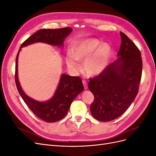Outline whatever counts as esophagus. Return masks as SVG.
Returning a JSON list of instances; mask_svg holds the SVG:
<instances>
[{"label": "esophagus", "mask_w": 156, "mask_h": 156, "mask_svg": "<svg viewBox=\"0 0 156 156\" xmlns=\"http://www.w3.org/2000/svg\"><path fill=\"white\" fill-rule=\"evenodd\" d=\"M83 85H84V89L87 90V89L88 88V85H87V82H86L85 81H84V80H83Z\"/></svg>", "instance_id": "34e87169"}]
</instances>
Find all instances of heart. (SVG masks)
<instances>
[{"label":"heart","mask_w":156,"mask_h":156,"mask_svg":"<svg viewBox=\"0 0 156 156\" xmlns=\"http://www.w3.org/2000/svg\"><path fill=\"white\" fill-rule=\"evenodd\" d=\"M111 47L107 43L96 38H88L75 41L70 49V55L66 58L69 69L77 72L79 69L77 61L84 60L83 69L85 73L94 76L101 73L107 66L111 55Z\"/></svg>","instance_id":"1"}]
</instances>
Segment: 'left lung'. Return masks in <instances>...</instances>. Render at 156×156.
Listing matches in <instances>:
<instances>
[{
    "label": "left lung",
    "mask_w": 156,
    "mask_h": 156,
    "mask_svg": "<svg viewBox=\"0 0 156 156\" xmlns=\"http://www.w3.org/2000/svg\"><path fill=\"white\" fill-rule=\"evenodd\" d=\"M120 34L118 58L88 84L94 96L91 114L99 121L108 122L120 116L138 94L143 68L140 52L124 33Z\"/></svg>",
    "instance_id": "obj_1"
}]
</instances>
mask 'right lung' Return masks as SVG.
Here are the masks:
<instances>
[{
  "label": "right lung",
  "mask_w": 156,
  "mask_h": 156,
  "mask_svg": "<svg viewBox=\"0 0 156 156\" xmlns=\"http://www.w3.org/2000/svg\"><path fill=\"white\" fill-rule=\"evenodd\" d=\"M72 31V29L69 27L58 29H41L37 31L21 44L16 57L15 79L18 92L32 112L39 119L48 122H57L66 115L74 99L84 90L82 80L79 77L62 74L54 96L50 100L44 102L35 100L24 92L19 81L17 68L19 53L23 47L37 42L62 48L65 38Z\"/></svg>",
  "instance_id": "obj_1"
}]
</instances>
